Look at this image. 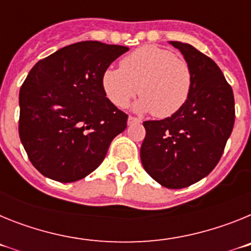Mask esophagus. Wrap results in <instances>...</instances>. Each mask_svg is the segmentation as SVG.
<instances>
[{
  "mask_svg": "<svg viewBox=\"0 0 251 251\" xmlns=\"http://www.w3.org/2000/svg\"><path fill=\"white\" fill-rule=\"evenodd\" d=\"M141 119L137 118V117H133V115H129L128 117V124H133V123H139Z\"/></svg>",
  "mask_w": 251,
  "mask_h": 251,
  "instance_id": "34e87169",
  "label": "esophagus"
}]
</instances>
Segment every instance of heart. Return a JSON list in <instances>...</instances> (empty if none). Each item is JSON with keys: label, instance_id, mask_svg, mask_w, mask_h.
<instances>
[{"label": "heart", "instance_id": "1", "mask_svg": "<svg viewBox=\"0 0 251 251\" xmlns=\"http://www.w3.org/2000/svg\"><path fill=\"white\" fill-rule=\"evenodd\" d=\"M106 98L126 108L139 93L141 112L168 118L186 104L192 89V72L185 59L156 45H145L121 61V69H106L101 76Z\"/></svg>", "mask_w": 251, "mask_h": 251}]
</instances>
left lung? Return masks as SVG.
I'll return each instance as SVG.
<instances>
[{"instance_id":"1","label":"left lung","mask_w":251,"mask_h":251,"mask_svg":"<svg viewBox=\"0 0 251 251\" xmlns=\"http://www.w3.org/2000/svg\"><path fill=\"white\" fill-rule=\"evenodd\" d=\"M190 64L192 89L168 118L146 121L141 147L146 172L167 188H183L207 176L220 161L235 123L231 85L211 57L190 44L171 41Z\"/></svg>"}]
</instances>
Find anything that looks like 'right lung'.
Masks as SVG:
<instances>
[{"label": "right lung", "instance_id": "add662e5", "mask_svg": "<svg viewBox=\"0 0 251 251\" xmlns=\"http://www.w3.org/2000/svg\"><path fill=\"white\" fill-rule=\"evenodd\" d=\"M129 49L81 41L35 64L20 89L19 134L40 174L74 182L98 168L128 114L106 98L101 76Z\"/></svg>", "mask_w": 251, "mask_h": 251}]
</instances>
